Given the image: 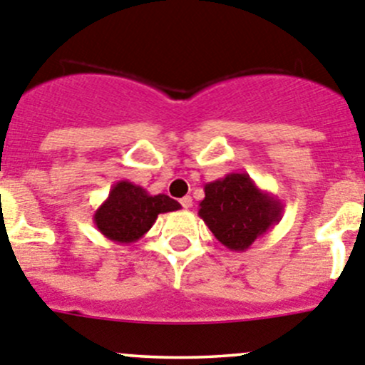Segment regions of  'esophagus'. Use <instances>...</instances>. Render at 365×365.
<instances>
[{"label":"esophagus","instance_id":"obj_1","mask_svg":"<svg viewBox=\"0 0 365 365\" xmlns=\"http://www.w3.org/2000/svg\"><path fill=\"white\" fill-rule=\"evenodd\" d=\"M180 203H182L183 208H190V207H192V197H190V196L182 197V200H180Z\"/></svg>","mask_w":365,"mask_h":365}]
</instances>
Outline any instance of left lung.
I'll return each instance as SVG.
<instances>
[{"mask_svg": "<svg viewBox=\"0 0 365 365\" xmlns=\"http://www.w3.org/2000/svg\"><path fill=\"white\" fill-rule=\"evenodd\" d=\"M197 215L222 246L230 251H246L280 222L284 203L274 194L262 190L247 173H230L205 183Z\"/></svg>", "mask_w": 365, "mask_h": 365, "instance_id": "8db88e82", "label": "left lung"}]
</instances>
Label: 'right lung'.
<instances>
[{"mask_svg":"<svg viewBox=\"0 0 365 365\" xmlns=\"http://www.w3.org/2000/svg\"><path fill=\"white\" fill-rule=\"evenodd\" d=\"M182 205L165 194H150L140 185L121 180L94 212L93 221L101 235L115 244L137 242L155 225L158 214L180 210Z\"/></svg>","mask_w":365,"mask_h":365,"instance_id":"obj_1","label":"right lung"}]
</instances>
